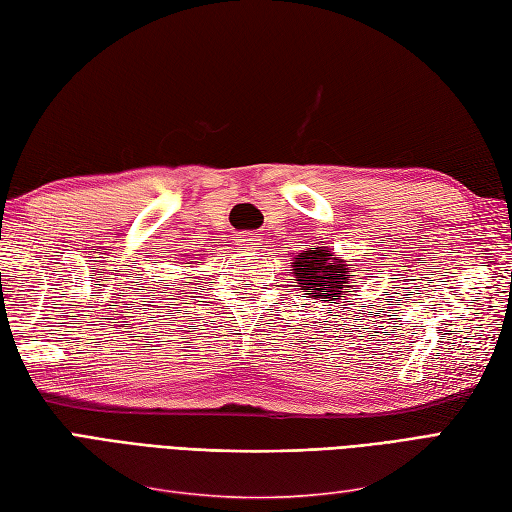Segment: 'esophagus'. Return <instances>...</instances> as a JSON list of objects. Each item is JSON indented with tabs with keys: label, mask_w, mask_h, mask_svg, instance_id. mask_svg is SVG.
Returning a JSON list of instances; mask_svg holds the SVG:
<instances>
[{
	"label": "esophagus",
	"mask_w": 512,
	"mask_h": 512,
	"mask_svg": "<svg viewBox=\"0 0 512 512\" xmlns=\"http://www.w3.org/2000/svg\"><path fill=\"white\" fill-rule=\"evenodd\" d=\"M236 245L247 247V249H256V247H260V239H258V236H254V234L243 232V234L236 236Z\"/></svg>",
	"instance_id": "esophagus-1"
}]
</instances>
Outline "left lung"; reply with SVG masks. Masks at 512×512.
Segmentation results:
<instances>
[{"label": "left lung", "mask_w": 512, "mask_h": 512, "mask_svg": "<svg viewBox=\"0 0 512 512\" xmlns=\"http://www.w3.org/2000/svg\"><path fill=\"white\" fill-rule=\"evenodd\" d=\"M345 269L347 265H343V260L334 258L326 247H310L308 252L295 258L291 271L297 276L304 295L336 304L350 293V280H347Z\"/></svg>", "instance_id": "1"}]
</instances>
